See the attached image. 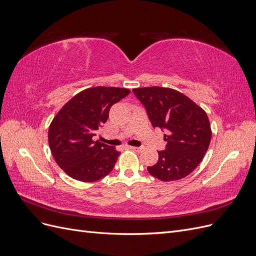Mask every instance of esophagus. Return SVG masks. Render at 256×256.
Listing matches in <instances>:
<instances>
[{
  "instance_id": "1",
  "label": "esophagus",
  "mask_w": 256,
  "mask_h": 256,
  "mask_svg": "<svg viewBox=\"0 0 256 256\" xmlns=\"http://www.w3.org/2000/svg\"><path fill=\"white\" fill-rule=\"evenodd\" d=\"M130 148L136 150V152H141L143 150V147H134V146H131Z\"/></svg>"
}]
</instances>
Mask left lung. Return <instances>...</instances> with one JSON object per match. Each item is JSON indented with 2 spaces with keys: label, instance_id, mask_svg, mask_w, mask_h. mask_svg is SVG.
Listing matches in <instances>:
<instances>
[{
  "label": "left lung",
  "instance_id": "8db88e82",
  "mask_svg": "<svg viewBox=\"0 0 256 256\" xmlns=\"http://www.w3.org/2000/svg\"><path fill=\"white\" fill-rule=\"evenodd\" d=\"M145 106L152 127L164 129V150L158 152V162L147 168L162 182L188 176L203 160L212 140L206 112L180 92L168 88H134Z\"/></svg>",
  "mask_w": 256,
  "mask_h": 256
}]
</instances>
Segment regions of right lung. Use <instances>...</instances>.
<instances>
[{
  "label": "right lung",
  "instance_id": "obj_1",
  "mask_svg": "<svg viewBox=\"0 0 256 256\" xmlns=\"http://www.w3.org/2000/svg\"><path fill=\"white\" fill-rule=\"evenodd\" d=\"M129 94L127 88H90L74 96L54 116L49 146L54 160L68 176L92 182L112 171L120 152L92 136L109 118L110 108Z\"/></svg>",
  "mask_w": 256,
  "mask_h": 256
}]
</instances>
